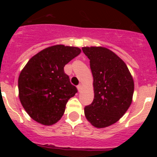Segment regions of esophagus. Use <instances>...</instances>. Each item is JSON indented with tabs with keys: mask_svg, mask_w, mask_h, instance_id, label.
<instances>
[{
	"mask_svg": "<svg viewBox=\"0 0 157 157\" xmlns=\"http://www.w3.org/2000/svg\"><path fill=\"white\" fill-rule=\"evenodd\" d=\"M82 88H83V85L82 84H80L77 86V90H78L79 92H80L82 90Z\"/></svg>",
	"mask_w": 157,
	"mask_h": 157,
	"instance_id": "1",
	"label": "esophagus"
}]
</instances>
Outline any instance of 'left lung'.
<instances>
[{
	"label": "left lung",
	"mask_w": 157,
	"mask_h": 157,
	"mask_svg": "<svg viewBox=\"0 0 157 157\" xmlns=\"http://www.w3.org/2000/svg\"><path fill=\"white\" fill-rule=\"evenodd\" d=\"M90 59L93 77L94 99L84 108L87 121L96 128L116 123L132 102L134 83L127 65L110 49L102 46L83 47Z\"/></svg>",
	"instance_id": "1"
}]
</instances>
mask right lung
<instances>
[{"mask_svg":"<svg viewBox=\"0 0 157 157\" xmlns=\"http://www.w3.org/2000/svg\"><path fill=\"white\" fill-rule=\"evenodd\" d=\"M80 52L78 47L52 45L32 57L22 70L19 98L34 121L49 126L63 116L67 101L77 93L64 67Z\"/></svg>","mask_w":157,"mask_h":157,"instance_id":"obj_1","label":"right lung"}]
</instances>
